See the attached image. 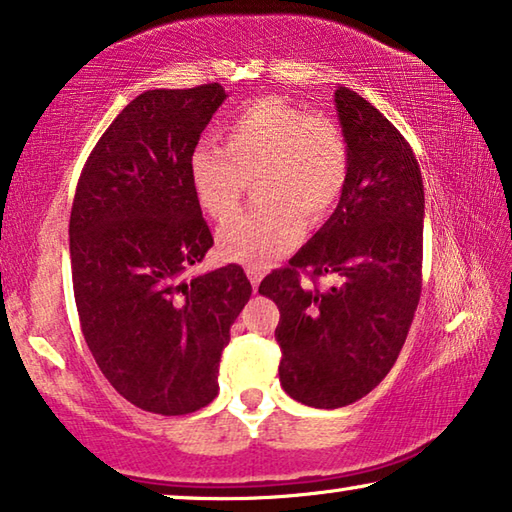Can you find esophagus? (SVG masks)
Returning a JSON list of instances; mask_svg holds the SVG:
<instances>
[{
    "label": "esophagus",
    "instance_id": "1",
    "mask_svg": "<svg viewBox=\"0 0 512 512\" xmlns=\"http://www.w3.org/2000/svg\"><path fill=\"white\" fill-rule=\"evenodd\" d=\"M246 275L250 278V285H253V289H257L259 282H262V278H264V271L255 269V266H246Z\"/></svg>",
    "mask_w": 512,
    "mask_h": 512
}]
</instances>
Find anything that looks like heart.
Returning <instances> with one entry per match:
<instances>
[{
  "label": "heart",
  "instance_id": "heart-1",
  "mask_svg": "<svg viewBox=\"0 0 512 512\" xmlns=\"http://www.w3.org/2000/svg\"><path fill=\"white\" fill-rule=\"evenodd\" d=\"M221 148L198 143L186 161L198 205L214 221L237 214L253 182L259 207L218 232V253L264 269L296 248L307 225L335 212L348 182V145L332 120L282 97L246 102L218 132Z\"/></svg>",
  "mask_w": 512,
  "mask_h": 512
}]
</instances>
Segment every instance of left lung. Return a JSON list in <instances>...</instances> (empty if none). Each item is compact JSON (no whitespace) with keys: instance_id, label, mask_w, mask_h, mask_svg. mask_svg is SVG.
I'll list each match as a JSON object with an SVG mask.
<instances>
[{"instance_id":"1","label":"left lung","mask_w":512,"mask_h":512,"mask_svg":"<svg viewBox=\"0 0 512 512\" xmlns=\"http://www.w3.org/2000/svg\"><path fill=\"white\" fill-rule=\"evenodd\" d=\"M335 104L351 157L344 196L307 246L259 285L280 310L282 387L326 410L367 396L394 367L419 305L424 257V182L410 143L351 88L339 86ZM326 274L336 285L319 290Z\"/></svg>"}]
</instances>
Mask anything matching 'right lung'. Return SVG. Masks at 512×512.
Here are the masks:
<instances>
[{
  "label": "right lung",
  "instance_id": "1",
  "mask_svg": "<svg viewBox=\"0 0 512 512\" xmlns=\"http://www.w3.org/2000/svg\"><path fill=\"white\" fill-rule=\"evenodd\" d=\"M225 97L216 81L134 97L88 154L72 200L81 332L113 389L154 415L216 399L221 353L253 294L239 264L186 280L214 246L186 161Z\"/></svg>",
  "mask_w": 512,
  "mask_h": 512
}]
</instances>
